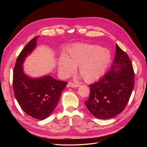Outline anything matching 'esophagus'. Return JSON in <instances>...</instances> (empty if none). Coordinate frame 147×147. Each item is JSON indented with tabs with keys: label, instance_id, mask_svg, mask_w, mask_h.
<instances>
[{
	"label": "esophagus",
	"instance_id": "1",
	"mask_svg": "<svg viewBox=\"0 0 147 147\" xmlns=\"http://www.w3.org/2000/svg\"><path fill=\"white\" fill-rule=\"evenodd\" d=\"M80 85L76 83H74L72 82H69L67 84V87H70V88H78Z\"/></svg>",
	"mask_w": 147,
	"mask_h": 147
}]
</instances>
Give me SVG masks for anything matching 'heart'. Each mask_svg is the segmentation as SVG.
<instances>
[{
    "mask_svg": "<svg viewBox=\"0 0 147 147\" xmlns=\"http://www.w3.org/2000/svg\"><path fill=\"white\" fill-rule=\"evenodd\" d=\"M112 61L107 48L97 45L76 43L71 47L57 62V70L62 77L67 78L78 67V74L88 83H94L103 76Z\"/></svg>",
    "mask_w": 147,
    "mask_h": 147,
    "instance_id": "obj_1",
    "label": "heart"
}]
</instances>
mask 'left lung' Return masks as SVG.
<instances>
[{
  "label": "left lung",
  "instance_id": "8db88e82",
  "mask_svg": "<svg viewBox=\"0 0 147 147\" xmlns=\"http://www.w3.org/2000/svg\"><path fill=\"white\" fill-rule=\"evenodd\" d=\"M134 86V72L129 57L116 44V55L110 70L99 82L90 85L85 105L97 118L116 117L125 108Z\"/></svg>",
  "mask_w": 147,
  "mask_h": 147
}]
</instances>
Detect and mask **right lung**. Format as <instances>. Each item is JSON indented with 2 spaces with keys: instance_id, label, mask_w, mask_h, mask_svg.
Returning a JSON list of instances; mask_svg holds the SVG:
<instances>
[{
  "instance_id": "add662e5",
  "label": "right lung",
  "mask_w": 147,
  "mask_h": 147,
  "mask_svg": "<svg viewBox=\"0 0 147 147\" xmlns=\"http://www.w3.org/2000/svg\"><path fill=\"white\" fill-rule=\"evenodd\" d=\"M38 37L31 40L18 57L13 71V85L16 99L24 112L31 117L42 120L55 110L67 83L57 80L48 75L33 78L25 74L24 61L36 48Z\"/></svg>"
}]
</instances>
